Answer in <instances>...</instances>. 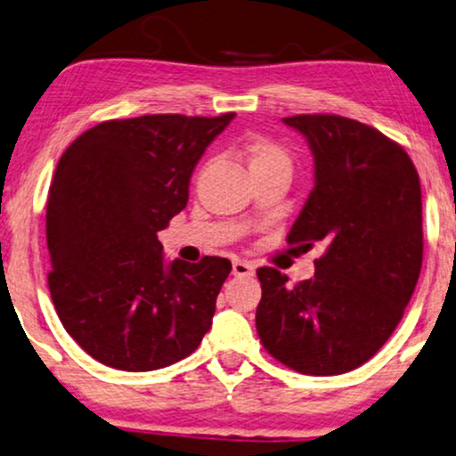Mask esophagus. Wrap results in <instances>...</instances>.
Here are the masks:
<instances>
[{
  "mask_svg": "<svg viewBox=\"0 0 456 456\" xmlns=\"http://www.w3.org/2000/svg\"><path fill=\"white\" fill-rule=\"evenodd\" d=\"M233 275L235 278H246V275H255V267L246 261H233Z\"/></svg>",
  "mask_w": 456,
  "mask_h": 456,
  "instance_id": "1",
  "label": "esophagus"
}]
</instances>
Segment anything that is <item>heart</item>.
<instances>
[{
  "instance_id": "b5f03b06",
  "label": "heart",
  "mask_w": 456,
  "mask_h": 456,
  "mask_svg": "<svg viewBox=\"0 0 456 456\" xmlns=\"http://www.w3.org/2000/svg\"><path fill=\"white\" fill-rule=\"evenodd\" d=\"M240 151L246 158L252 175L273 168V166L290 168V155H288L286 149L267 136H250L248 141L241 142Z\"/></svg>"
}]
</instances>
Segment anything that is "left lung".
<instances>
[{
    "label": "left lung",
    "instance_id": "obj_1",
    "mask_svg": "<svg viewBox=\"0 0 456 456\" xmlns=\"http://www.w3.org/2000/svg\"><path fill=\"white\" fill-rule=\"evenodd\" d=\"M307 138L315 185L288 244L326 250L311 280L256 269V332L275 360L332 377L362 366L400 324L423 263L420 183L408 153L372 126L332 113L292 115Z\"/></svg>",
    "mask_w": 456,
    "mask_h": 456
}]
</instances>
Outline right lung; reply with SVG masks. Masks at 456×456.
<instances>
[{"label":"right lung","mask_w":456,"mask_h":456,"mask_svg":"<svg viewBox=\"0 0 456 456\" xmlns=\"http://www.w3.org/2000/svg\"><path fill=\"white\" fill-rule=\"evenodd\" d=\"M235 113L109 119L56 166L45 210L56 314L101 364L147 372L191 355L210 330L232 263H164L158 232L187 206L206 147Z\"/></svg>","instance_id":"add662e5"}]
</instances>
